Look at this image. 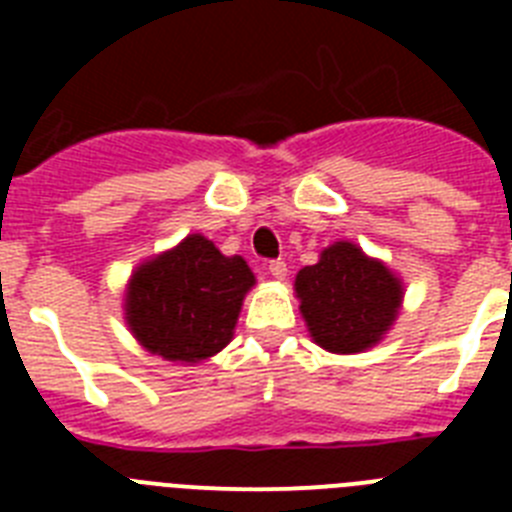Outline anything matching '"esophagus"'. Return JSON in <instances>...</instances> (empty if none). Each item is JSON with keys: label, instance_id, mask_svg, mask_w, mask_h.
I'll return each instance as SVG.
<instances>
[{"label": "esophagus", "instance_id": "esophagus-1", "mask_svg": "<svg viewBox=\"0 0 512 512\" xmlns=\"http://www.w3.org/2000/svg\"><path fill=\"white\" fill-rule=\"evenodd\" d=\"M266 269H269V274L274 279H279V282H282V279H287V264H284L282 259H277V261H269V266H266Z\"/></svg>", "mask_w": 512, "mask_h": 512}]
</instances>
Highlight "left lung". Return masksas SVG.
I'll return each mask as SVG.
<instances>
[{"label":"left lung","instance_id":"obj_1","mask_svg":"<svg viewBox=\"0 0 512 512\" xmlns=\"http://www.w3.org/2000/svg\"><path fill=\"white\" fill-rule=\"evenodd\" d=\"M295 295L312 341L330 354H361L392 330L405 284L361 246L336 241L297 271Z\"/></svg>","mask_w":512,"mask_h":512}]
</instances>
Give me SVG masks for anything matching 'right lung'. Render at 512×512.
I'll return each mask as SVG.
<instances>
[{
    "instance_id": "add662e5",
    "label": "right lung",
    "mask_w": 512,
    "mask_h": 512,
    "mask_svg": "<svg viewBox=\"0 0 512 512\" xmlns=\"http://www.w3.org/2000/svg\"><path fill=\"white\" fill-rule=\"evenodd\" d=\"M256 284L243 256H225L202 233L140 261L125 287V323L148 354L200 364L233 341Z\"/></svg>"
}]
</instances>
